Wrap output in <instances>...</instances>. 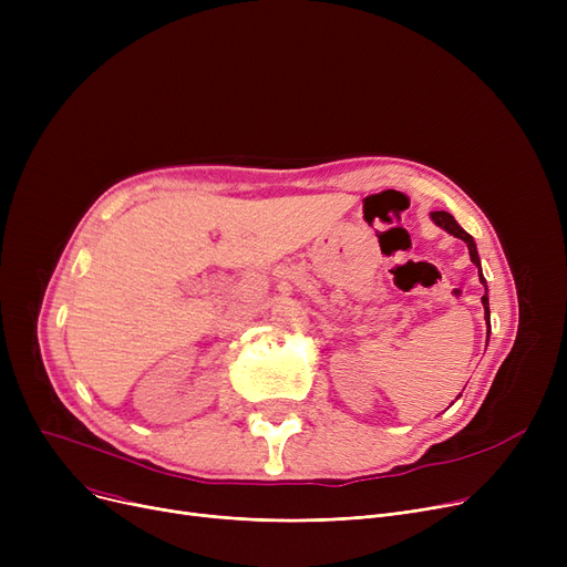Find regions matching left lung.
I'll use <instances>...</instances> for the list:
<instances>
[{
    "instance_id": "obj_1",
    "label": "left lung",
    "mask_w": 567,
    "mask_h": 567,
    "mask_svg": "<svg viewBox=\"0 0 567 567\" xmlns=\"http://www.w3.org/2000/svg\"><path fill=\"white\" fill-rule=\"evenodd\" d=\"M432 220L439 225V227H443L445 231L449 234H453V236H457V238H462V241L468 246V255H471V261L478 266V271H481V257H478V250H475V241H473V236L471 234H466L457 223H455V218L451 216V214H445V212H434L432 214ZM481 282L485 285V278H483V271H481ZM483 306H485V319H487V326H489V299H487V285H485V296H483ZM487 338H489V331H487Z\"/></svg>"
}]
</instances>
